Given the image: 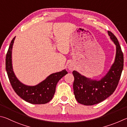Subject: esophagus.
<instances>
[{"instance_id":"34e87169","label":"esophagus","mask_w":127,"mask_h":127,"mask_svg":"<svg viewBox=\"0 0 127 127\" xmlns=\"http://www.w3.org/2000/svg\"><path fill=\"white\" fill-rule=\"evenodd\" d=\"M68 70L70 71H72L73 70L75 69V66L74 65V64H70V65L68 66Z\"/></svg>"}]
</instances>
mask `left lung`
<instances>
[{"mask_svg": "<svg viewBox=\"0 0 127 127\" xmlns=\"http://www.w3.org/2000/svg\"><path fill=\"white\" fill-rule=\"evenodd\" d=\"M108 33L116 46V54L114 63L105 76L99 80H94L83 76L76 71L72 72L75 99L83 105H93L108 98L114 92L121 78L124 64L123 53L117 37L110 31Z\"/></svg>", "mask_w": 127, "mask_h": 127, "instance_id": "1", "label": "left lung"}]
</instances>
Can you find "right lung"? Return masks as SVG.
Here are the masks:
<instances>
[{"label":"right lung","mask_w":127,"mask_h":127,"mask_svg":"<svg viewBox=\"0 0 127 127\" xmlns=\"http://www.w3.org/2000/svg\"><path fill=\"white\" fill-rule=\"evenodd\" d=\"M15 38V37L10 42L5 60L6 71L11 85L16 94L27 102L33 104L47 103L54 96L58 82L68 72L64 69L53 73L34 86L27 85L21 83L15 76L12 66V48Z\"/></svg>","instance_id":"1"}]
</instances>
